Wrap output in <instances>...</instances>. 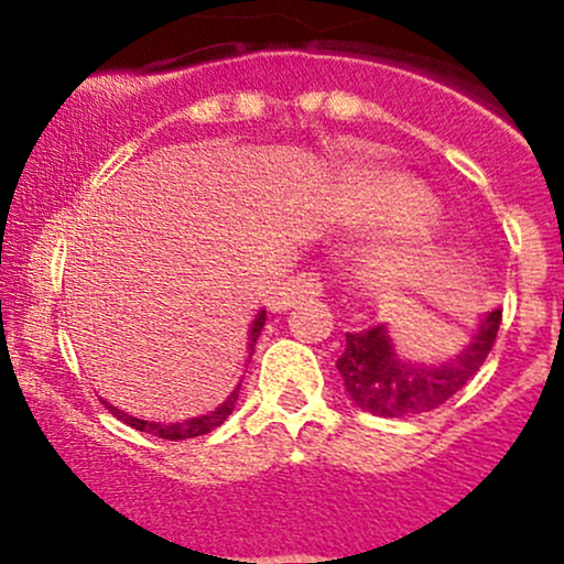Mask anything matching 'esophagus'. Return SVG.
<instances>
[{
	"label": "esophagus",
	"mask_w": 564,
	"mask_h": 564,
	"mask_svg": "<svg viewBox=\"0 0 564 564\" xmlns=\"http://www.w3.org/2000/svg\"><path fill=\"white\" fill-rule=\"evenodd\" d=\"M316 297H322V283L308 272H303V275H294L286 283H281L267 305H270L272 314H283V311H292L294 305L311 303Z\"/></svg>",
	"instance_id": "34e87169"
}]
</instances>
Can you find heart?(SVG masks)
<instances>
[{
	"label": "heart",
	"instance_id": "1",
	"mask_svg": "<svg viewBox=\"0 0 564 564\" xmlns=\"http://www.w3.org/2000/svg\"><path fill=\"white\" fill-rule=\"evenodd\" d=\"M340 213L349 224L368 229H398L368 253L366 275L371 286L398 292L412 286L431 264L434 231L425 220L431 213V198L406 176L395 172H351L340 185Z\"/></svg>",
	"mask_w": 564,
	"mask_h": 564
}]
</instances>
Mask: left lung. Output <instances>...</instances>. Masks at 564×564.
<instances>
[{
    "label": "left lung",
    "instance_id": "left-lung-1",
    "mask_svg": "<svg viewBox=\"0 0 564 564\" xmlns=\"http://www.w3.org/2000/svg\"><path fill=\"white\" fill-rule=\"evenodd\" d=\"M499 322H502V308L482 314L464 349L440 362L403 357L388 324L362 333H346V351L335 366L349 398L366 412L379 417L431 412L456 395L486 362L497 340Z\"/></svg>",
    "mask_w": 564,
    "mask_h": 564
}]
</instances>
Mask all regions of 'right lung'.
I'll use <instances>...</instances> for the list:
<instances>
[{"label": "right lung", "mask_w": 564, "mask_h": 564, "mask_svg": "<svg viewBox=\"0 0 564 564\" xmlns=\"http://www.w3.org/2000/svg\"><path fill=\"white\" fill-rule=\"evenodd\" d=\"M264 318H267V311H259L253 318V324H250V329H248V360H250V355H253V346H256V340H259L261 327H264ZM240 388H242V382H237L235 390L226 395V401L218 403L213 412L198 414V417H187V420H182V423H155V420H141V417H133V414L122 412V409L111 406L108 401L106 403H108V409L113 412V417L122 420V423H128L130 429L147 431V434L161 436V440L180 442V440H193V436H204V434H209L213 429H218V425L229 417L231 409H235L237 398H240Z\"/></svg>", "instance_id": "1"}]
</instances>
